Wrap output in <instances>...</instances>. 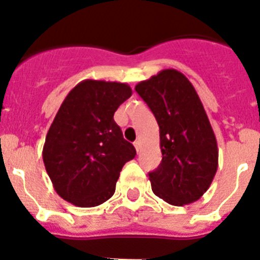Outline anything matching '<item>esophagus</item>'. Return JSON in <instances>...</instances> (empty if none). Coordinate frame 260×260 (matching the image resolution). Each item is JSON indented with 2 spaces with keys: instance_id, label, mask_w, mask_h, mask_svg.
<instances>
[{
  "instance_id": "1",
  "label": "esophagus",
  "mask_w": 260,
  "mask_h": 260,
  "mask_svg": "<svg viewBox=\"0 0 260 260\" xmlns=\"http://www.w3.org/2000/svg\"><path fill=\"white\" fill-rule=\"evenodd\" d=\"M134 147H135V150H137L138 153L141 152V142H139V141H135V142H134Z\"/></svg>"
}]
</instances>
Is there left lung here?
<instances>
[{
    "label": "left lung",
    "mask_w": 260,
    "mask_h": 260,
    "mask_svg": "<svg viewBox=\"0 0 260 260\" xmlns=\"http://www.w3.org/2000/svg\"><path fill=\"white\" fill-rule=\"evenodd\" d=\"M160 128L162 160L148 173L153 194L172 206L198 201L212 183L219 150L215 133L194 86L165 69L135 86Z\"/></svg>",
    "instance_id": "1"
}]
</instances>
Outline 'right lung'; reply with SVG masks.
Returning a JSON list of instances; mask_svg holds the SVG:
<instances>
[{
    "label": "right lung",
    "instance_id": "add662e5",
    "mask_svg": "<svg viewBox=\"0 0 260 260\" xmlns=\"http://www.w3.org/2000/svg\"><path fill=\"white\" fill-rule=\"evenodd\" d=\"M132 93L126 83L95 79L82 80L68 93L43 148L47 173L62 199L96 207L112 198L119 172L137 155L113 118Z\"/></svg>",
    "mask_w": 260,
    "mask_h": 260
}]
</instances>
